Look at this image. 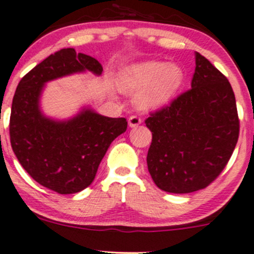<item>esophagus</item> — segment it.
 <instances>
[{
  "label": "esophagus",
  "instance_id": "esophagus-1",
  "mask_svg": "<svg viewBox=\"0 0 254 254\" xmlns=\"http://www.w3.org/2000/svg\"><path fill=\"white\" fill-rule=\"evenodd\" d=\"M141 124V119L138 118V116H130L129 119H128V125H129L130 128H134V127H138L139 125Z\"/></svg>",
  "mask_w": 254,
  "mask_h": 254
}]
</instances>
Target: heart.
Returning <instances> with one entry per match:
<instances>
[{"label":"heart","instance_id":"obj_1","mask_svg":"<svg viewBox=\"0 0 254 254\" xmlns=\"http://www.w3.org/2000/svg\"><path fill=\"white\" fill-rule=\"evenodd\" d=\"M184 81V70L179 64L146 61L129 65L122 70L120 89L135 92L134 103L149 112L167 104Z\"/></svg>","mask_w":254,"mask_h":254}]
</instances>
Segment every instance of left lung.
<instances>
[{"label": "left lung", "instance_id": "1", "mask_svg": "<svg viewBox=\"0 0 254 254\" xmlns=\"http://www.w3.org/2000/svg\"><path fill=\"white\" fill-rule=\"evenodd\" d=\"M192 89L146 119L147 168L159 190H203L224 169L239 138L235 96L226 76L195 53Z\"/></svg>", "mask_w": 254, "mask_h": 254}]
</instances>
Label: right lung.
<instances>
[{
    "mask_svg": "<svg viewBox=\"0 0 254 254\" xmlns=\"http://www.w3.org/2000/svg\"><path fill=\"white\" fill-rule=\"evenodd\" d=\"M86 72L99 76L103 67L73 48L61 49L20 80L13 98L9 134L14 153L33 180L60 194L89 187L110 144L127 129L126 119L103 116L89 105L64 120L43 113L47 82Z\"/></svg>",
    "mask_w": 254,
    "mask_h": 254,
    "instance_id": "add662e5",
    "label": "right lung"
}]
</instances>
